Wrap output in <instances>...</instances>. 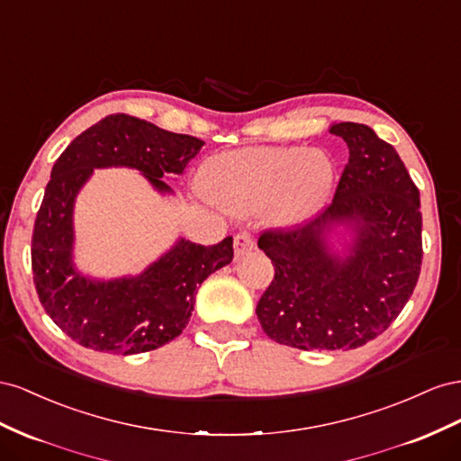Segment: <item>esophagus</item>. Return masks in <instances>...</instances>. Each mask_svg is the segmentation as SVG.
<instances>
[{
    "mask_svg": "<svg viewBox=\"0 0 461 461\" xmlns=\"http://www.w3.org/2000/svg\"><path fill=\"white\" fill-rule=\"evenodd\" d=\"M255 249V238L251 233H247V231H241V233H238L235 235V240H233V251H235V257H243V255H247V253H251Z\"/></svg>",
    "mask_w": 461,
    "mask_h": 461,
    "instance_id": "1",
    "label": "esophagus"
}]
</instances>
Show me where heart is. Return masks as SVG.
Segmentation results:
<instances>
[{
    "mask_svg": "<svg viewBox=\"0 0 461 461\" xmlns=\"http://www.w3.org/2000/svg\"><path fill=\"white\" fill-rule=\"evenodd\" d=\"M336 183V162L324 149L251 147L221 152L203 164L201 187L231 214L268 208L280 228L321 212Z\"/></svg>",
    "mask_w": 461,
    "mask_h": 461,
    "instance_id": "obj_1",
    "label": "heart"
}]
</instances>
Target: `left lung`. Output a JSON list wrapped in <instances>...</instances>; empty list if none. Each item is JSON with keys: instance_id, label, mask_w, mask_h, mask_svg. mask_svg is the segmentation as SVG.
Wrapping results in <instances>:
<instances>
[{"instance_id": "obj_1", "label": "left lung", "mask_w": 461, "mask_h": 461, "mask_svg": "<svg viewBox=\"0 0 461 461\" xmlns=\"http://www.w3.org/2000/svg\"><path fill=\"white\" fill-rule=\"evenodd\" d=\"M349 149L332 204L292 231H267L274 265L257 317L297 349H355L383 334L410 301L423 260L419 189L396 149L369 125H330Z\"/></svg>"}]
</instances>
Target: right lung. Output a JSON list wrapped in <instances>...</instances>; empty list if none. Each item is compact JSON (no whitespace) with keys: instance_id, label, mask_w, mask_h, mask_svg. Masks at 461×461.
I'll return each mask as SVG.
<instances>
[{"instance_id":"1","label":"right lung","mask_w":461,"mask_h":461,"mask_svg":"<svg viewBox=\"0 0 461 461\" xmlns=\"http://www.w3.org/2000/svg\"><path fill=\"white\" fill-rule=\"evenodd\" d=\"M203 140L127 113L88 127L51 167L32 231V272L44 311L77 344L135 355L162 348L187 326L196 287L233 258V240L204 247L179 238L137 276L92 278L75 265V201L95 169L129 167L160 194Z\"/></svg>"}]
</instances>
